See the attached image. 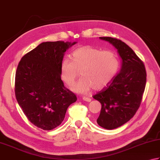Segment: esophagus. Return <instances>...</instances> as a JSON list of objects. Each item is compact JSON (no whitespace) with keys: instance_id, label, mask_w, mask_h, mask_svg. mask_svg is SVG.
<instances>
[{"instance_id":"esophagus-1","label":"esophagus","mask_w":160,"mask_h":160,"mask_svg":"<svg viewBox=\"0 0 160 160\" xmlns=\"http://www.w3.org/2000/svg\"><path fill=\"white\" fill-rule=\"evenodd\" d=\"M82 99H83V101H87V102H90V101H91V100H92L91 98L87 97H84L82 98Z\"/></svg>"}]
</instances>
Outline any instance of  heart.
<instances>
[{"label": "heart", "mask_w": 160, "mask_h": 160, "mask_svg": "<svg viewBox=\"0 0 160 160\" xmlns=\"http://www.w3.org/2000/svg\"><path fill=\"white\" fill-rule=\"evenodd\" d=\"M118 68L119 62L114 52L85 45L72 52V61L63 59L60 75L63 82L71 87L80 71L82 78L72 89L77 93H87L93 88L95 90L106 88L115 76Z\"/></svg>", "instance_id": "b5f03b06"}]
</instances>
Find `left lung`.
I'll list each match as a JSON object with an SVG mask.
<instances>
[{
  "mask_svg": "<svg viewBox=\"0 0 160 160\" xmlns=\"http://www.w3.org/2000/svg\"><path fill=\"white\" fill-rule=\"evenodd\" d=\"M117 49L122 59L120 71L107 87L93 96L101 103L97 122L101 127L114 129L133 118L142 100L146 83L144 64L126 43L110 37H100Z\"/></svg>",
  "mask_w": 160,
  "mask_h": 160,
  "instance_id": "obj_1",
  "label": "left lung"
}]
</instances>
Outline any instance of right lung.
Masks as SVG:
<instances>
[{
    "mask_svg": "<svg viewBox=\"0 0 160 160\" xmlns=\"http://www.w3.org/2000/svg\"><path fill=\"white\" fill-rule=\"evenodd\" d=\"M77 42H45L22 58L15 75V96L32 124L52 130L64 120L77 97L63 85L60 66L66 51Z\"/></svg>",
    "mask_w": 160,
    "mask_h": 160,
    "instance_id": "1",
    "label": "right lung"
}]
</instances>
